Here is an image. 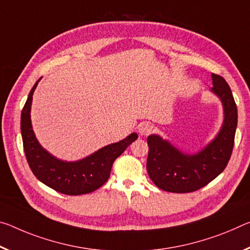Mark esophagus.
Listing matches in <instances>:
<instances>
[{
    "instance_id": "obj_1",
    "label": "esophagus",
    "mask_w": 250,
    "mask_h": 250,
    "mask_svg": "<svg viewBox=\"0 0 250 250\" xmlns=\"http://www.w3.org/2000/svg\"><path fill=\"white\" fill-rule=\"evenodd\" d=\"M153 130H154L153 125L151 124H148V122L142 124L139 126V133L141 134V136H149L150 133H152Z\"/></svg>"
}]
</instances>
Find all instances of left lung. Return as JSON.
Listing matches in <instances>:
<instances>
[{
  "mask_svg": "<svg viewBox=\"0 0 250 250\" xmlns=\"http://www.w3.org/2000/svg\"><path fill=\"white\" fill-rule=\"evenodd\" d=\"M211 91L224 106V124L210 144L195 154L181 152L157 134L148 137L146 170L153 184L165 191L186 193L205 187L224 171L231 157L237 128V105L228 83L212 73Z\"/></svg>",
  "mask_w": 250,
  "mask_h": 250,
  "instance_id": "1",
  "label": "left lung"
}]
</instances>
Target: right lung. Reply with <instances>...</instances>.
Segmentation results:
<instances>
[{"label":"right lung","mask_w":250,"mask_h":250,"mask_svg":"<svg viewBox=\"0 0 250 250\" xmlns=\"http://www.w3.org/2000/svg\"><path fill=\"white\" fill-rule=\"evenodd\" d=\"M39 81L40 79L30 91L21 113V133L27 164L34 176L55 191L69 196L92 192L105 184L114 160L137 140L138 134L131 133L125 139L105 146L82 160L68 162L57 159L39 144L31 125V104Z\"/></svg>","instance_id":"right-lung-1"}]
</instances>
